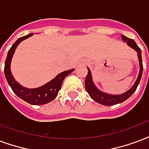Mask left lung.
I'll use <instances>...</instances> for the list:
<instances>
[{
    "mask_svg": "<svg viewBox=\"0 0 149 149\" xmlns=\"http://www.w3.org/2000/svg\"><path fill=\"white\" fill-rule=\"evenodd\" d=\"M122 40L126 42V44L129 47L134 49L137 53V57H138L140 65L139 73H138L136 81L134 82V84L128 91L120 95H112L100 91V89L97 88L96 85L93 82V80H92V75H91V70H90L88 67H87L88 68V74H87V77L85 78V83H84L86 91H88V95L92 100L95 101V102H99L100 104H102V105L113 106L115 105V104H118V103H122L124 101H125L135 92L136 88H137V86H138L140 81H141V79L142 72H143L141 49H140L139 47L135 42V41L132 39V38H129L125 35H122Z\"/></svg>",
    "mask_w": 149,
    "mask_h": 149,
    "instance_id": "left-lung-1",
    "label": "left lung"
}]
</instances>
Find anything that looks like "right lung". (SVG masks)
<instances>
[{"mask_svg":"<svg viewBox=\"0 0 149 149\" xmlns=\"http://www.w3.org/2000/svg\"><path fill=\"white\" fill-rule=\"evenodd\" d=\"M34 34H28L27 35L18 38L10 48L8 52L5 63H4V75L12 90L19 98H20L21 100H24L25 102H28L31 105H43L53 101L57 97L58 91L61 88L63 80L67 76H69L72 72L74 70V69L61 72L57 75L53 80L38 88H27L25 87H23L21 84H19L15 80V78L12 74L11 61L19 44L22 41L27 39L31 36H32Z\"/></svg>","mask_w":149,"mask_h":149,"instance_id":"right-lung-1","label":"right lung"}]
</instances>
